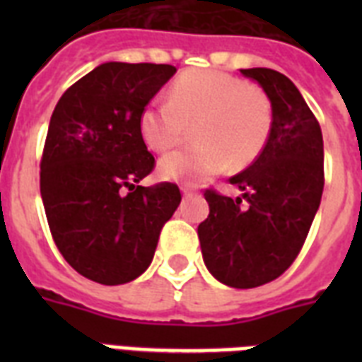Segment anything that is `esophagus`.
Returning a JSON list of instances; mask_svg holds the SVG:
<instances>
[{
    "label": "esophagus",
    "mask_w": 362,
    "mask_h": 362,
    "mask_svg": "<svg viewBox=\"0 0 362 362\" xmlns=\"http://www.w3.org/2000/svg\"><path fill=\"white\" fill-rule=\"evenodd\" d=\"M182 193H184L186 197H189V195H193V189L189 186H182Z\"/></svg>",
    "instance_id": "1"
}]
</instances>
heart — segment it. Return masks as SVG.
<instances>
[{"label":"heart","mask_w":362,"mask_h":362,"mask_svg":"<svg viewBox=\"0 0 362 362\" xmlns=\"http://www.w3.org/2000/svg\"><path fill=\"white\" fill-rule=\"evenodd\" d=\"M192 127L197 146L159 161L165 180L203 182L229 165L242 169L255 161L272 129V103L261 88L229 73L189 71L173 82L167 103L142 109L139 129L152 152L165 153Z\"/></svg>","instance_id":"1"}]
</instances>
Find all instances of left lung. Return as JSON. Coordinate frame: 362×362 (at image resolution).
<instances>
[{
    "instance_id": "8db88e82",
    "label": "left lung",
    "mask_w": 362,
    "mask_h": 362,
    "mask_svg": "<svg viewBox=\"0 0 362 362\" xmlns=\"http://www.w3.org/2000/svg\"><path fill=\"white\" fill-rule=\"evenodd\" d=\"M272 103V129L263 152L233 178L242 199L204 189L209 218L199 223L206 269L237 289L263 286L297 259L320 209L325 184L323 135L297 86L267 67L240 69Z\"/></svg>"
}]
</instances>
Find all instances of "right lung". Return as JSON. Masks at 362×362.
I'll return each mask as SVG.
<instances>
[{
  "label": "right lung",
  "instance_id": "add662e5",
  "mask_svg": "<svg viewBox=\"0 0 362 362\" xmlns=\"http://www.w3.org/2000/svg\"><path fill=\"white\" fill-rule=\"evenodd\" d=\"M176 73L167 64L107 62L59 98L41 158V197L59 253L103 286L150 267L182 201L176 184L136 186L153 170L139 118Z\"/></svg>",
  "mask_w": 362,
  "mask_h": 362
}]
</instances>
